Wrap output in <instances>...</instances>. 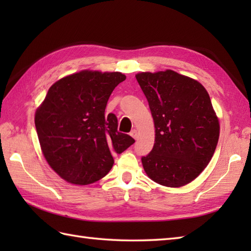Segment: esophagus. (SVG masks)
I'll list each match as a JSON object with an SVG mask.
<instances>
[{
  "label": "esophagus",
  "instance_id": "1",
  "mask_svg": "<svg viewBox=\"0 0 251 251\" xmlns=\"http://www.w3.org/2000/svg\"><path fill=\"white\" fill-rule=\"evenodd\" d=\"M130 136L134 138V139H136L137 138V136H138V132H137V130L136 129H132L131 131H130Z\"/></svg>",
  "mask_w": 251,
  "mask_h": 251
}]
</instances>
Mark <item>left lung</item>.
I'll return each instance as SVG.
<instances>
[{
	"label": "left lung",
	"instance_id": "left-lung-1",
	"mask_svg": "<svg viewBox=\"0 0 251 251\" xmlns=\"http://www.w3.org/2000/svg\"><path fill=\"white\" fill-rule=\"evenodd\" d=\"M155 126L152 151L141 161L148 177L169 188L190 183L206 168L219 139L207 90L173 70L136 75Z\"/></svg>",
	"mask_w": 251,
	"mask_h": 251
}]
</instances>
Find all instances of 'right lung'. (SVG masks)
<instances>
[{
	"label": "right lung",
	"mask_w": 251,
	"mask_h": 251,
	"mask_svg": "<svg viewBox=\"0 0 251 251\" xmlns=\"http://www.w3.org/2000/svg\"><path fill=\"white\" fill-rule=\"evenodd\" d=\"M121 72L84 70L56 82L35 112V128L47 163L62 179L86 185L103 178L135 140L117 130L105 106Z\"/></svg>",
	"instance_id": "add662e5"
}]
</instances>
